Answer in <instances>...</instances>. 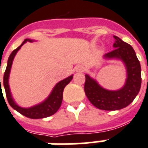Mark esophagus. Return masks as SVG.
<instances>
[{"label":"esophagus","mask_w":148,"mask_h":148,"mask_svg":"<svg viewBox=\"0 0 148 148\" xmlns=\"http://www.w3.org/2000/svg\"><path fill=\"white\" fill-rule=\"evenodd\" d=\"M84 66L82 65H79L77 66V67H76V71L77 72H83L84 71Z\"/></svg>","instance_id":"1"}]
</instances>
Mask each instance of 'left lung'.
Segmentation results:
<instances>
[{"instance_id": "left-lung-1", "label": "left lung", "mask_w": 148, "mask_h": 148, "mask_svg": "<svg viewBox=\"0 0 148 148\" xmlns=\"http://www.w3.org/2000/svg\"><path fill=\"white\" fill-rule=\"evenodd\" d=\"M114 49L104 55L105 58H118L124 62L127 71V79L124 87L118 91H109L102 88L96 81L85 74L84 89L91 103L100 110H120L130 105L140 92L141 86V67L140 61L132 47L114 36Z\"/></svg>"}]
</instances>
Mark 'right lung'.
I'll return each instance as SVG.
<instances>
[{"label":"right lung","instance_id":"right-lung-1","mask_svg":"<svg viewBox=\"0 0 148 148\" xmlns=\"http://www.w3.org/2000/svg\"><path fill=\"white\" fill-rule=\"evenodd\" d=\"M27 41L31 42L32 40L30 39H25L24 41L22 43L20 46H18L17 49H16L13 51L11 55H10L8 60V64L5 72L4 74V89H5V93L7 96V99L8 101V103L10 106L17 110L18 113H20L23 115L26 116L27 118L33 119H43V118H46L49 116H51L54 114L60 108L62 101H63V89L65 88V86L67 84L70 83L72 78H73V75H71L70 77H66L63 81H61L59 83H57L56 86L53 88L52 93L49 95V96L47 98L43 103H41L40 104L36 105L34 107L29 108H23L18 107V105L16 104V103L13 100L11 92H10L9 85H8V77H9L10 70L12 67V64L13 59L16 56V52H18V50L24 43H26ZM0 86H1V78H0ZM3 95V94H2Z\"/></svg>","mask_w":148,"mask_h":148}]
</instances>
